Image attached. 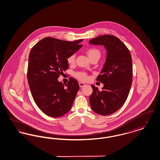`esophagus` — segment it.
<instances>
[{
	"instance_id": "34e87169",
	"label": "esophagus",
	"mask_w": 160,
	"mask_h": 160,
	"mask_svg": "<svg viewBox=\"0 0 160 160\" xmlns=\"http://www.w3.org/2000/svg\"><path fill=\"white\" fill-rule=\"evenodd\" d=\"M85 85H86V84L84 83H82V82H80V83H79V86H80V88H83Z\"/></svg>"
}]
</instances>
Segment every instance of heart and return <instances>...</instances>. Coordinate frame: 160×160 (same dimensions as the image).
<instances>
[{
	"instance_id": "1",
	"label": "heart",
	"mask_w": 160,
	"mask_h": 160,
	"mask_svg": "<svg viewBox=\"0 0 160 160\" xmlns=\"http://www.w3.org/2000/svg\"><path fill=\"white\" fill-rule=\"evenodd\" d=\"M86 53L89 59L91 60L93 58L99 59L101 57V53L98 48L96 47H90L88 48L86 51ZM76 54L75 53L71 54L67 58V62L69 64H72L74 63L76 60ZM76 77L80 80L84 81L88 79V74L84 72H78L76 74Z\"/></svg>"
}]
</instances>
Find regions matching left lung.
<instances>
[{
  "instance_id": "obj_1",
  "label": "left lung",
  "mask_w": 160,
  "mask_h": 160,
  "mask_svg": "<svg viewBox=\"0 0 160 160\" xmlns=\"http://www.w3.org/2000/svg\"><path fill=\"white\" fill-rule=\"evenodd\" d=\"M89 44L103 45L107 59L97 81L104 84L102 91L94 85L89 101L95 113L106 116L118 111L129 94L132 80V58L128 48L114 35H104L89 41Z\"/></svg>"
}]
</instances>
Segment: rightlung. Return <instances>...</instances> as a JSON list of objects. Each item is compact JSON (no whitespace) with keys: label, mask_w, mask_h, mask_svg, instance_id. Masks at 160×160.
I'll use <instances>...</instances> for the list:
<instances>
[{"label":"right lung","mask_w":160,"mask_h":160,"mask_svg":"<svg viewBox=\"0 0 160 160\" xmlns=\"http://www.w3.org/2000/svg\"><path fill=\"white\" fill-rule=\"evenodd\" d=\"M83 39L63 41L46 37L31 49L27 77L33 100L46 115L59 118L68 112L79 90V84L70 77L67 84L58 82L68 68L67 58L81 48ZM67 86L65 88L64 86Z\"/></svg>","instance_id":"obj_1"}]
</instances>
